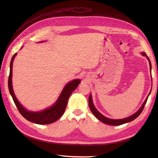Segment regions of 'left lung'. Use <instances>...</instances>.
Listing matches in <instances>:
<instances>
[{"label":"left lung","mask_w":158,"mask_h":158,"mask_svg":"<svg viewBox=\"0 0 158 158\" xmlns=\"http://www.w3.org/2000/svg\"><path fill=\"white\" fill-rule=\"evenodd\" d=\"M142 54L143 56H146L147 58L148 59V61H149V65H150V70H151V61L150 60H149V58L147 56V54L145 53V52H142ZM150 92V93H151ZM150 93L148 94V96L147 97L146 99L145 102L143 103L142 107H140V108L139 109V110L135 113V114H133L132 115L130 116V117H127V118H123V119H118V120H115V119H111V118H107L106 117H104V116H103L101 113H99L97 109L95 107L94 104H93V101H92V95H89V100H88V103H89V109L90 110L92 111V113L94 114L95 117L100 121H101L102 122L106 123V124H107V125H111V126H120V125H122V124H123V123H127V122H130L132 120H134L135 118H136L138 116L141 114V113L142 112L144 107H145V105L147 101V99H148V95H150Z\"/></svg>","instance_id":"obj_1"}]
</instances>
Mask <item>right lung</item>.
<instances>
[{"label": "right lung", "instance_id": "add662e5", "mask_svg": "<svg viewBox=\"0 0 158 158\" xmlns=\"http://www.w3.org/2000/svg\"><path fill=\"white\" fill-rule=\"evenodd\" d=\"M16 55V53L13 55L10 63V76L9 78H8V88H9L10 93L19 111L26 120L37 124H49L56 122L61 118V116L63 114L66 106H67L69 98L72 93L80 84L81 80L75 79L68 82V84L65 85L56 102L49 108L39 112L29 111L23 107L19 102L13 92L12 86V69L13 60Z\"/></svg>", "mask_w": 158, "mask_h": 158}]
</instances>
